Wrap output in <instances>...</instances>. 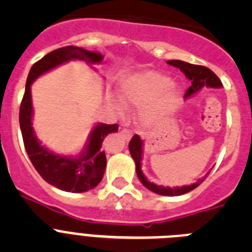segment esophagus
<instances>
[{
    "label": "esophagus",
    "mask_w": 252,
    "mask_h": 252,
    "mask_svg": "<svg viewBox=\"0 0 252 252\" xmlns=\"http://www.w3.org/2000/svg\"><path fill=\"white\" fill-rule=\"evenodd\" d=\"M121 135L125 137V140H127V141L131 139V136H132V133H131V131L127 130V128H124V130L121 131Z\"/></svg>",
    "instance_id": "1"
}]
</instances>
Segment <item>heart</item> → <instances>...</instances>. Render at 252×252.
<instances>
[{"instance_id": "obj_1", "label": "heart", "mask_w": 252, "mask_h": 252, "mask_svg": "<svg viewBox=\"0 0 252 252\" xmlns=\"http://www.w3.org/2000/svg\"><path fill=\"white\" fill-rule=\"evenodd\" d=\"M122 95L130 104L141 107L139 122L150 127L159 124L177 108L180 90L170 78L158 72L131 75L122 83Z\"/></svg>"}]
</instances>
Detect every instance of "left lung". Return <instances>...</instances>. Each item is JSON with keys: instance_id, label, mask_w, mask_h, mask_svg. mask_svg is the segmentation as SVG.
<instances>
[{"instance_id": "8db88e82", "label": "left lung", "mask_w": 252, "mask_h": 252, "mask_svg": "<svg viewBox=\"0 0 252 252\" xmlns=\"http://www.w3.org/2000/svg\"><path fill=\"white\" fill-rule=\"evenodd\" d=\"M168 64L180 69V70L184 73V75L188 78L189 81L192 82V86L189 87L186 92V98L192 97L193 94L199 92L203 87H211V88H221L222 87L220 78H218L217 75L211 70V69L206 68V66L194 65V64L187 63V62H182V60H168ZM142 145H144V144H142V140L140 139L139 135H133L130 144H128V149H130L131 157H132L133 161H135V165H136V174L137 177H139L140 182H141L142 186L146 187L149 190L157 193V194L168 195V197H175V195L186 194V193L190 192V190L197 188V187L199 186L204 179H206L207 175L209 174V171H208L207 175H204V177L201 178V179H198L195 183L190 184V186L173 187V188H170V187L158 186V184L148 180V178L144 175V173H142L141 170Z\"/></svg>"}]
</instances>
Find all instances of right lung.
Listing matches in <instances>:
<instances>
[{
  "instance_id": "right-lung-1",
  "label": "right lung",
  "mask_w": 252,
  "mask_h": 252,
  "mask_svg": "<svg viewBox=\"0 0 252 252\" xmlns=\"http://www.w3.org/2000/svg\"><path fill=\"white\" fill-rule=\"evenodd\" d=\"M69 60H83L88 64H98L103 60V55L78 46H64L41 58L31 66L28 75L19 120L26 153L41 178L65 192L83 193L98 186L103 178L107 161L106 154L101 150L102 142L108 133L117 132V124L95 125L82 153L74 158L59 155L41 145L32 127L34 111L31 101V84L40 75Z\"/></svg>"
}]
</instances>
